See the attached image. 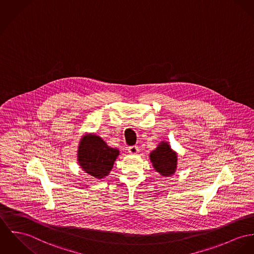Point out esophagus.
<instances>
[{"label": "esophagus", "mask_w": 254, "mask_h": 254, "mask_svg": "<svg viewBox=\"0 0 254 254\" xmlns=\"http://www.w3.org/2000/svg\"><path fill=\"white\" fill-rule=\"evenodd\" d=\"M139 152V149L137 146H130L128 147V153L131 154V155H135Z\"/></svg>", "instance_id": "obj_1"}]
</instances>
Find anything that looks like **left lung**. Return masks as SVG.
<instances>
[{
  "label": "left lung",
  "instance_id": "8db88e82",
  "mask_svg": "<svg viewBox=\"0 0 254 254\" xmlns=\"http://www.w3.org/2000/svg\"><path fill=\"white\" fill-rule=\"evenodd\" d=\"M151 161L156 171L162 176L172 175L177 167V155L167 143H160L150 155Z\"/></svg>",
  "mask_w": 254,
  "mask_h": 254
}]
</instances>
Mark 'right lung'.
<instances>
[{
	"label": "right lung",
	"instance_id": "obj_1",
	"mask_svg": "<svg viewBox=\"0 0 254 254\" xmlns=\"http://www.w3.org/2000/svg\"><path fill=\"white\" fill-rule=\"evenodd\" d=\"M119 151L110 148L97 135L83 137L78 148V160L81 168L97 179H102L109 174Z\"/></svg>",
	"mask_w": 254,
	"mask_h": 254
}]
</instances>
